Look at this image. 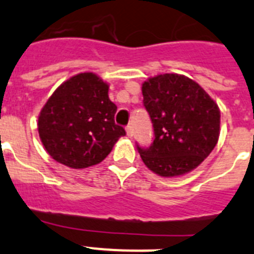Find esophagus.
Returning <instances> with one entry per match:
<instances>
[{
    "mask_svg": "<svg viewBox=\"0 0 254 254\" xmlns=\"http://www.w3.org/2000/svg\"><path fill=\"white\" fill-rule=\"evenodd\" d=\"M127 134L129 138H132V135H134V127H132L131 124L127 127Z\"/></svg>",
    "mask_w": 254,
    "mask_h": 254,
    "instance_id": "1",
    "label": "esophagus"
}]
</instances>
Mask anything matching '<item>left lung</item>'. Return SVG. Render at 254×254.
<instances>
[{
    "label": "left lung",
    "instance_id": "1",
    "mask_svg": "<svg viewBox=\"0 0 254 254\" xmlns=\"http://www.w3.org/2000/svg\"><path fill=\"white\" fill-rule=\"evenodd\" d=\"M141 92L153 125L149 147L136 143L144 164L162 177L192 171L218 143V105L195 81L173 73L149 78Z\"/></svg>",
    "mask_w": 254,
    "mask_h": 254
}]
</instances>
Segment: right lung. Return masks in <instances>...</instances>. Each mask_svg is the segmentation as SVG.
<instances>
[{
  "label": "right lung",
  "instance_id": "add662e5",
  "mask_svg": "<svg viewBox=\"0 0 254 254\" xmlns=\"http://www.w3.org/2000/svg\"><path fill=\"white\" fill-rule=\"evenodd\" d=\"M116 110L109 84L93 73H79L61 84L40 111L43 145L52 158L70 168L95 166L127 135L115 123Z\"/></svg>",
  "mask_w": 254,
  "mask_h": 254
}]
</instances>
